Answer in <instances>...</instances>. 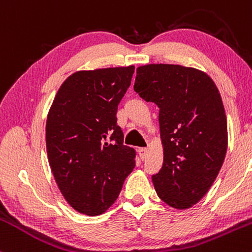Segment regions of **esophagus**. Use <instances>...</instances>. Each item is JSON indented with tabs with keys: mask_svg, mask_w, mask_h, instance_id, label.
<instances>
[{
	"mask_svg": "<svg viewBox=\"0 0 252 252\" xmlns=\"http://www.w3.org/2000/svg\"><path fill=\"white\" fill-rule=\"evenodd\" d=\"M138 154H140V158L144 160L147 158V154H148V149L147 148H138Z\"/></svg>",
	"mask_w": 252,
	"mask_h": 252,
	"instance_id": "1",
	"label": "esophagus"
}]
</instances>
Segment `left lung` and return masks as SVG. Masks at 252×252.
<instances>
[{"mask_svg": "<svg viewBox=\"0 0 252 252\" xmlns=\"http://www.w3.org/2000/svg\"><path fill=\"white\" fill-rule=\"evenodd\" d=\"M134 90L160 109L163 163L152 178L156 193L174 209H189L211 189L226 154L220 94L205 72L170 63L137 67Z\"/></svg>", "mask_w": 252, "mask_h": 252, "instance_id": "left-lung-1", "label": "left lung"}]
</instances>
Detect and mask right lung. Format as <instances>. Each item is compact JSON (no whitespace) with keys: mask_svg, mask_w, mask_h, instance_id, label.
I'll return each mask as SVG.
<instances>
[{"mask_svg":"<svg viewBox=\"0 0 252 252\" xmlns=\"http://www.w3.org/2000/svg\"><path fill=\"white\" fill-rule=\"evenodd\" d=\"M135 66L78 71L58 90L46 122L48 162L66 201L98 216L116 201L135 168V150L123 144L118 104Z\"/></svg>","mask_w":252,"mask_h":252,"instance_id":"right-lung-1","label":"right lung"}]
</instances>
